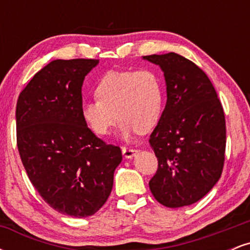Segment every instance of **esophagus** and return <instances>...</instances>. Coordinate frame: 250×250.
<instances>
[{"label": "esophagus", "instance_id": "34e87169", "mask_svg": "<svg viewBox=\"0 0 250 250\" xmlns=\"http://www.w3.org/2000/svg\"><path fill=\"white\" fill-rule=\"evenodd\" d=\"M122 154L125 159H131L135 154H136V150L131 148H127V147H122Z\"/></svg>", "mask_w": 250, "mask_h": 250}]
</instances>
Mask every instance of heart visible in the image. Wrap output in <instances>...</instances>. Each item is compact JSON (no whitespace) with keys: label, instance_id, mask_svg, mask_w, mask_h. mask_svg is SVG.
Listing matches in <instances>:
<instances>
[{"label":"heart","instance_id":"heart-1","mask_svg":"<svg viewBox=\"0 0 250 250\" xmlns=\"http://www.w3.org/2000/svg\"><path fill=\"white\" fill-rule=\"evenodd\" d=\"M95 96V101L83 103L81 113L90 130L99 136L110 133L117 117L125 137L135 131L148 133L161 117L162 85L150 68L108 71L97 82Z\"/></svg>","mask_w":250,"mask_h":250}]
</instances>
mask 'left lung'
Here are the masks:
<instances>
[{
  "label": "left lung",
  "mask_w": 250,
  "mask_h": 250,
  "mask_svg": "<svg viewBox=\"0 0 250 250\" xmlns=\"http://www.w3.org/2000/svg\"><path fill=\"white\" fill-rule=\"evenodd\" d=\"M165 73L167 103L149 137L157 157L149 188L169 208L193 205L216 185L226 153V120L213 83L175 53L143 56Z\"/></svg>",
  "instance_id": "8db88e82"
}]
</instances>
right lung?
Returning a JSON list of instances; mask_svg holds the SVG:
<instances>
[{"mask_svg": "<svg viewBox=\"0 0 250 250\" xmlns=\"http://www.w3.org/2000/svg\"><path fill=\"white\" fill-rule=\"evenodd\" d=\"M99 63L55 60L34 75L16 104V139L30 182L59 213L95 214L113 189L121 149L107 145L82 117V84Z\"/></svg>", "mask_w": 250, "mask_h": 250, "instance_id": "obj_1", "label": "right lung"}]
</instances>
